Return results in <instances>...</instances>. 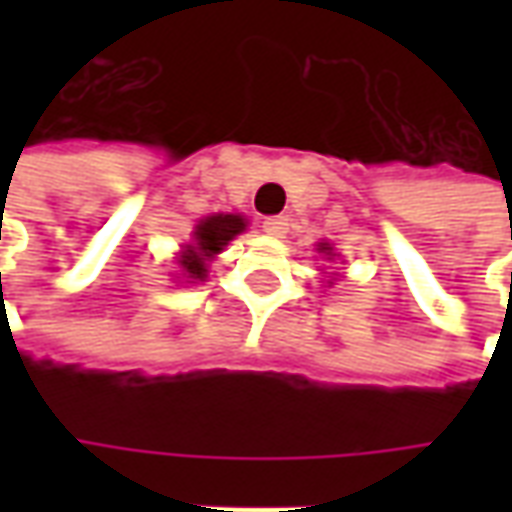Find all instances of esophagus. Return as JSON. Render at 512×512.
<instances>
[{"label":"esophagus","mask_w":512,"mask_h":512,"mask_svg":"<svg viewBox=\"0 0 512 512\" xmlns=\"http://www.w3.org/2000/svg\"><path fill=\"white\" fill-rule=\"evenodd\" d=\"M263 230H266L271 238H282V235L288 233V219H285V216H268L266 222H263Z\"/></svg>","instance_id":"34e87169"}]
</instances>
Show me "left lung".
Wrapping results in <instances>:
<instances>
[{"label":"left lung","mask_w":512,"mask_h":512,"mask_svg":"<svg viewBox=\"0 0 512 512\" xmlns=\"http://www.w3.org/2000/svg\"><path fill=\"white\" fill-rule=\"evenodd\" d=\"M318 252H323V255H332V246L329 244H318ZM332 260V257H329Z\"/></svg>","instance_id":"8db88e82"}]
</instances>
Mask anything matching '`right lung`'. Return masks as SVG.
Here are the masks:
<instances>
[{
	"label": "right lung",
	"mask_w": 512,
	"mask_h": 512,
	"mask_svg": "<svg viewBox=\"0 0 512 512\" xmlns=\"http://www.w3.org/2000/svg\"><path fill=\"white\" fill-rule=\"evenodd\" d=\"M246 230V219L238 213H213L208 219H202L194 227V241L186 244L180 252L178 266L186 279H200L205 282L208 277V263L222 252L224 246L233 241L235 235Z\"/></svg>",
	"instance_id": "right-lung-1"
}]
</instances>
